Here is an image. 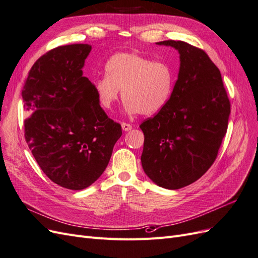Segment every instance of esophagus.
I'll return each instance as SVG.
<instances>
[{
  "mask_svg": "<svg viewBox=\"0 0 258 258\" xmlns=\"http://www.w3.org/2000/svg\"><path fill=\"white\" fill-rule=\"evenodd\" d=\"M121 128L123 131H129L132 129V126L130 123H127V122H121Z\"/></svg>",
  "mask_w": 258,
  "mask_h": 258,
  "instance_id": "esophagus-1",
  "label": "esophagus"
}]
</instances>
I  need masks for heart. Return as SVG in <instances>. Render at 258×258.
Instances as JSON below:
<instances>
[{"label":"heart","instance_id":"heart-1","mask_svg":"<svg viewBox=\"0 0 258 258\" xmlns=\"http://www.w3.org/2000/svg\"><path fill=\"white\" fill-rule=\"evenodd\" d=\"M105 77L93 90L100 106L110 111L120 91L127 114L153 115L167 105L174 87V72L165 61H152L138 52H117L107 60Z\"/></svg>","mask_w":258,"mask_h":258}]
</instances>
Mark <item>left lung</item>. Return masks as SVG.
Here are the masks:
<instances>
[{
    "mask_svg": "<svg viewBox=\"0 0 258 258\" xmlns=\"http://www.w3.org/2000/svg\"><path fill=\"white\" fill-rule=\"evenodd\" d=\"M179 53V71L167 105L140 128L146 175L160 187L178 189L213 165L228 127L230 102L220 70L200 48L163 41Z\"/></svg>",
    "mask_w": 258,
    "mask_h": 258,
    "instance_id": "8db88e82",
    "label": "left lung"
}]
</instances>
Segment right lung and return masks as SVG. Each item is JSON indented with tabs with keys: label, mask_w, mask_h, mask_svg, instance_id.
Listing matches in <instances>:
<instances>
[{
	"label": "right lung",
	"mask_w": 258,
	"mask_h": 258,
	"mask_svg": "<svg viewBox=\"0 0 258 258\" xmlns=\"http://www.w3.org/2000/svg\"><path fill=\"white\" fill-rule=\"evenodd\" d=\"M90 50L88 44H72L46 52L21 92L29 148L53 183L72 190L97 181L121 137V126L108 118L83 76Z\"/></svg>",
	"instance_id": "1"
}]
</instances>
